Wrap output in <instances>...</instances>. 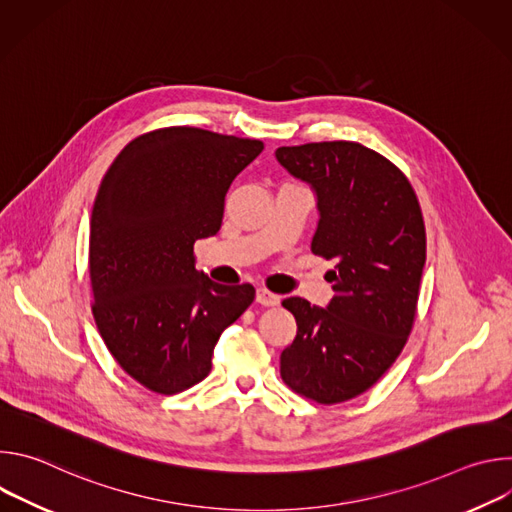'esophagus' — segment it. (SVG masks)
I'll return each instance as SVG.
<instances>
[{"mask_svg": "<svg viewBox=\"0 0 512 512\" xmlns=\"http://www.w3.org/2000/svg\"><path fill=\"white\" fill-rule=\"evenodd\" d=\"M257 302H259L261 306L271 308V306H277V304L281 302V298H279L277 294H273V291H269V289H265V287H259V289H257Z\"/></svg>", "mask_w": 512, "mask_h": 512, "instance_id": "obj_1", "label": "esophagus"}]
</instances>
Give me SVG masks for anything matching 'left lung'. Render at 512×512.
Masks as SVG:
<instances>
[{
	"mask_svg": "<svg viewBox=\"0 0 512 512\" xmlns=\"http://www.w3.org/2000/svg\"><path fill=\"white\" fill-rule=\"evenodd\" d=\"M275 158L314 188L312 253L336 261L328 308L281 302L298 322L281 379L320 405L342 403L371 389L409 338L425 265L421 206L407 176L356 141L291 145Z\"/></svg>",
	"mask_w": 512,
	"mask_h": 512,
	"instance_id": "left-lung-1",
	"label": "left lung"
}]
</instances>
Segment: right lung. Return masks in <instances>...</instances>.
I'll return each mask as SVG.
<instances>
[{
  "label": "right lung",
  "mask_w": 512,
  "mask_h": 512,
  "mask_svg": "<svg viewBox=\"0 0 512 512\" xmlns=\"http://www.w3.org/2000/svg\"><path fill=\"white\" fill-rule=\"evenodd\" d=\"M263 141L198 127L131 139L107 170L91 214L93 316L119 367L176 395L212 367L223 330L255 287L221 285L194 267V243L218 233L225 196Z\"/></svg>",
  "instance_id": "obj_1"
}]
</instances>
